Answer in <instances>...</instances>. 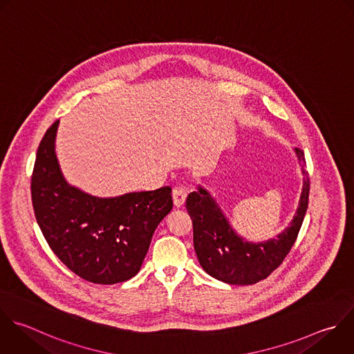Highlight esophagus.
<instances>
[{
    "label": "esophagus",
    "mask_w": 354,
    "mask_h": 354,
    "mask_svg": "<svg viewBox=\"0 0 354 354\" xmlns=\"http://www.w3.org/2000/svg\"><path fill=\"white\" fill-rule=\"evenodd\" d=\"M187 199V192L183 188H174L173 189V203L176 207L184 206Z\"/></svg>",
    "instance_id": "1"
}]
</instances>
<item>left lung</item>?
I'll list each match as a JSON object with an SVG mask.
<instances>
[{"mask_svg": "<svg viewBox=\"0 0 354 354\" xmlns=\"http://www.w3.org/2000/svg\"><path fill=\"white\" fill-rule=\"evenodd\" d=\"M303 185L296 213L289 225L277 238L252 242L235 232L212 194L199 187L187 198V212L194 227V248L202 268L213 278L231 285H252L267 278L285 259L301 227L307 205L310 181L304 170L301 149L295 148Z\"/></svg>", "mask_w": 354, "mask_h": 354, "instance_id": "obj_1", "label": "left lung"}]
</instances>
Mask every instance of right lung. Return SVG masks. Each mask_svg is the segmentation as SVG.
<instances>
[{
  "mask_svg": "<svg viewBox=\"0 0 354 354\" xmlns=\"http://www.w3.org/2000/svg\"><path fill=\"white\" fill-rule=\"evenodd\" d=\"M59 120L43 137L32 176V202L41 232L58 259L80 278L112 285L141 268L158 224L173 207L171 188L93 196L71 185L59 167Z\"/></svg>",
  "mask_w": 354,
  "mask_h": 354,
  "instance_id": "1",
  "label": "right lung"
}]
</instances>
